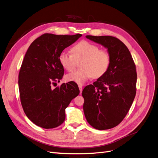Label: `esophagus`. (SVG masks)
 <instances>
[{
    "instance_id": "obj_1",
    "label": "esophagus",
    "mask_w": 158,
    "mask_h": 158,
    "mask_svg": "<svg viewBox=\"0 0 158 158\" xmlns=\"http://www.w3.org/2000/svg\"><path fill=\"white\" fill-rule=\"evenodd\" d=\"M78 87H79V89H80V94L82 93V85H78Z\"/></svg>"
}]
</instances>
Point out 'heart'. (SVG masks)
Returning a JSON list of instances; mask_svg holds the SVG:
<instances>
[{"label":"heart","instance_id":"heart-1","mask_svg":"<svg viewBox=\"0 0 158 158\" xmlns=\"http://www.w3.org/2000/svg\"><path fill=\"white\" fill-rule=\"evenodd\" d=\"M72 53L63 51L59 55V60L61 66L68 72L73 71L77 61L82 68L65 76L67 82H74L83 84L88 79L99 78L106 73L111 64V56L109 52L88 41H82L71 49Z\"/></svg>","mask_w":158,"mask_h":158}]
</instances>
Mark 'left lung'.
<instances>
[{"mask_svg":"<svg viewBox=\"0 0 158 158\" xmlns=\"http://www.w3.org/2000/svg\"><path fill=\"white\" fill-rule=\"evenodd\" d=\"M107 49L111 64L106 73L84 88L85 118L98 130L117 126L125 117L136 95V66L127 47L112 36L86 35Z\"/></svg>","mask_w":158,"mask_h":158,"instance_id":"1","label":"left lung"}]
</instances>
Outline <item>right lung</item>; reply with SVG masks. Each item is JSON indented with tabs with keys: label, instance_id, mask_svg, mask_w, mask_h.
I'll return each mask as SVG.
<instances>
[{
	"label": "right lung",
	"instance_id": "1",
	"mask_svg": "<svg viewBox=\"0 0 158 158\" xmlns=\"http://www.w3.org/2000/svg\"><path fill=\"white\" fill-rule=\"evenodd\" d=\"M82 36L45 33L30 45L18 76L20 97L23 111L30 120L44 128L59 127L65 119V109L80 93L74 82L60 87L51 85L63 78L59 63L60 52Z\"/></svg>",
	"mask_w": 158,
	"mask_h": 158
}]
</instances>
